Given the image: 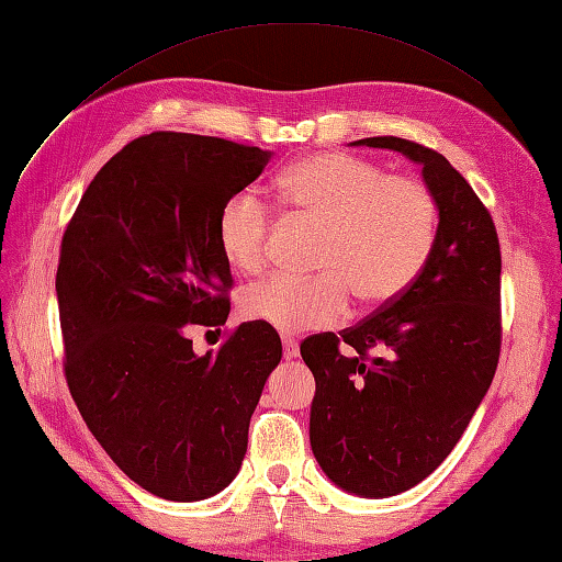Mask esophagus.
<instances>
[{
  "label": "esophagus",
  "instance_id": "obj_1",
  "mask_svg": "<svg viewBox=\"0 0 562 562\" xmlns=\"http://www.w3.org/2000/svg\"><path fill=\"white\" fill-rule=\"evenodd\" d=\"M282 352L288 360H292V357L300 355V342H296L294 338H282Z\"/></svg>",
  "mask_w": 562,
  "mask_h": 562
}]
</instances>
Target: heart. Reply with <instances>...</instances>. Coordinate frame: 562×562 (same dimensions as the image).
Listing matches in <instances>:
<instances>
[{
    "mask_svg": "<svg viewBox=\"0 0 562 562\" xmlns=\"http://www.w3.org/2000/svg\"><path fill=\"white\" fill-rule=\"evenodd\" d=\"M280 193L296 217L324 224L314 278L278 274L241 294V314L280 333L336 326L362 304L396 300L427 266L439 234L432 190L413 176L345 151H321L280 176ZM272 212L254 190H238L217 220L222 254L238 272L268 262Z\"/></svg>",
    "mask_w": 562,
    "mask_h": 562,
    "instance_id": "1",
    "label": "heart"
}]
</instances>
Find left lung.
Masks as SVG:
<instances>
[{"instance_id":"8db88e82","label":"left lung","mask_w":562,"mask_h":562,"mask_svg":"<svg viewBox=\"0 0 562 562\" xmlns=\"http://www.w3.org/2000/svg\"><path fill=\"white\" fill-rule=\"evenodd\" d=\"M355 145L420 164L439 205L437 244L411 288L300 348L316 379L308 439L321 469L342 491L391 497L449 457L491 389L503 256L491 212L439 151L391 135Z\"/></svg>"}]
</instances>
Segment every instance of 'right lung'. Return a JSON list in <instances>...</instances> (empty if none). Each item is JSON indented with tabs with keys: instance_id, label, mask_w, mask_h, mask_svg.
Segmentation results:
<instances>
[{
	"instance_id": "right-lung-1",
	"label": "right lung",
	"mask_w": 562,
	"mask_h": 562,
	"mask_svg": "<svg viewBox=\"0 0 562 562\" xmlns=\"http://www.w3.org/2000/svg\"><path fill=\"white\" fill-rule=\"evenodd\" d=\"M268 161L222 137L142 135L93 176L59 246L71 398L117 469L164 499L195 503L234 481L282 357L278 330L256 321L202 357L186 336L226 324L220 210Z\"/></svg>"
}]
</instances>
